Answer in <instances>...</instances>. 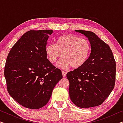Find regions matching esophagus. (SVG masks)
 <instances>
[{"mask_svg":"<svg viewBox=\"0 0 123 123\" xmlns=\"http://www.w3.org/2000/svg\"><path fill=\"white\" fill-rule=\"evenodd\" d=\"M62 76L64 78V77H65L66 76V74H67V72L65 71H62Z\"/></svg>","mask_w":123,"mask_h":123,"instance_id":"34e87169","label":"esophagus"}]
</instances>
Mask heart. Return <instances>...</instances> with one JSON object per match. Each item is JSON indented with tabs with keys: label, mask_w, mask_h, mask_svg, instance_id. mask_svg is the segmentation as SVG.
I'll list each match as a JSON object with an SVG mask.
<instances>
[{
	"label": "heart",
	"mask_w": 123,
	"mask_h": 123,
	"mask_svg": "<svg viewBox=\"0 0 123 123\" xmlns=\"http://www.w3.org/2000/svg\"><path fill=\"white\" fill-rule=\"evenodd\" d=\"M91 50L89 42L85 38L73 34H66L56 39V44L50 43L45 47V53L51 63L56 62L61 56L63 57L57 64L62 69L79 68L84 66L88 60Z\"/></svg>",
	"instance_id": "heart-1"
}]
</instances>
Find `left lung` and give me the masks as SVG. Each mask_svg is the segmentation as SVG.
Wrapping results in <instances>:
<instances>
[{
  "label": "left lung",
  "mask_w": 123,
  "mask_h": 123,
  "mask_svg": "<svg viewBox=\"0 0 123 123\" xmlns=\"http://www.w3.org/2000/svg\"><path fill=\"white\" fill-rule=\"evenodd\" d=\"M75 31L88 38L91 51L84 66L67 74L70 98L79 107L97 106L105 100L114 88L115 60L109 45L94 33L85 30Z\"/></svg>",
  "instance_id": "8db88e82"
}]
</instances>
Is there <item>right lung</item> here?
<instances>
[{"label": "right lung", "mask_w": 123, "mask_h": 123, "mask_svg": "<svg viewBox=\"0 0 123 123\" xmlns=\"http://www.w3.org/2000/svg\"><path fill=\"white\" fill-rule=\"evenodd\" d=\"M51 30H30L10 51L4 69L7 91L23 106L38 109L45 106L57 83L61 70L47 59V42Z\"/></svg>", "instance_id": "obj_1"}]
</instances>
